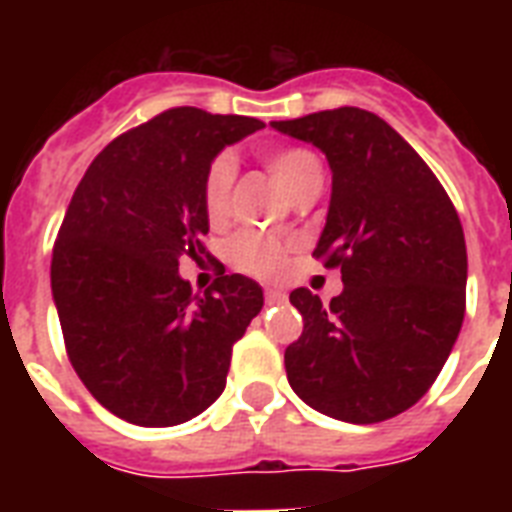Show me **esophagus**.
Segmentation results:
<instances>
[{
  "instance_id": "esophagus-1",
  "label": "esophagus",
  "mask_w": 512,
  "mask_h": 512,
  "mask_svg": "<svg viewBox=\"0 0 512 512\" xmlns=\"http://www.w3.org/2000/svg\"><path fill=\"white\" fill-rule=\"evenodd\" d=\"M265 300H268V303H284V300H287V295H284L281 289L268 287L265 289Z\"/></svg>"
}]
</instances>
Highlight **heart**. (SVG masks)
<instances>
[{
  "instance_id": "heart-1",
  "label": "heart",
  "mask_w": 512,
  "mask_h": 512,
  "mask_svg": "<svg viewBox=\"0 0 512 512\" xmlns=\"http://www.w3.org/2000/svg\"><path fill=\"white\" fill-rule=\"evenodd\" d=\"M316 156L300 148H287V151H276L268 156V170L276 177V183L289 191L297 177L303 175L308 167H313ZM233 159L231 156H217L212 167L204 177V209L212 223H220L228 212V201H231V185H233ZM289 244L273 236H263V233H239L228 247V257L239 271L257 276V279H276L284 265H287Z\"/></svg>"
}]
</instances>
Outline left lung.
Wrapping results in <instances>:
<instances>
[{"instance_id":"1","label":"left lung","mask_w":512,"mask_h":512,"mask_svg":"<svg viewBox=\"0 0 512 512\" xmlns=\"http://www.w3.org/2000/svg\"><path fill=\"white\" fill-rule=\"evenodd\" d=\"M271 127L327 156L332 196L313 255L342 273L329 305L311 289L289 295L305 321L284 353L289 385L335 420H390L428 393L460 335L468 249L457 209L372 111L345 106Z\"/></svg>"}]
</instances>
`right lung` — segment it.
I'll list each match as a JSON object with an SVG mask.
<instances>
[{
	"label": "right lung",
	"mask_w": 512,
	"mask_h": 512,
	"mask_svg": "<svg viewBox=\"0 0 512 512\" xmlns=\"http://www.w3.org/2000/svg\"><path fill=\"white\" fill-rule=\"evenodd\" d=\"M265 124L170 108L108 143L76 185L52 249V300L71 364L111 414L170 428L225 390L233 342L263 287L231 273L193 295L177 271L209 231L204 177L225 146Z\"/></svg>",
	"instance_id": "add662e5"
}]
</instances>
